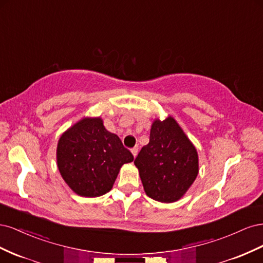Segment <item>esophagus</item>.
Instances as JSON below:
<instances>
[{
	"label": "esophagus",
	"mask_w": 263,
	"mask_h": 263,
	"mask_svg": "<svg viewBox=\"0 0 263 263\" xmlns=\"http://www.w3.org/2000/svg\"><path fill=\"white\" fill-rule=\"evenodd\" d=\"M132 154H133V156H134V157H136V156H137V154H138V147H134V148H132Z\"/></svg>",
	"instance_id": "1"
}]
</instances>
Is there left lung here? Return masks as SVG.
<instances>
[{"instance_id": "1", "label": "left lung", "mask_w": 263, "mask_h": 263, "mask_svg": "<svg viewBox=\"0 0 263 263\" xmlns=\"http://www.w3.org/2000/svg\"><path fill=\"white\" fill-rule=\"evenodd\" d=\"M134 163L146 194L162 203L180 200L198 173L196 149L171 116L154 122L149 144L141 148Z\"/></svg>"}]
</instances>
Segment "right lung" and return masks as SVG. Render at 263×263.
I'll use <instances>...</instances> for the list:
<instances>
[{"label": "right lung", "instance_id": "obj_1", "mask_svg": "<svg viewBox=\"0 0 263 263\" xmlns=\"http://www.w3.org/2000/svg\"><path fill=\"white\" fill-rule=\"evenodd\" d=\"M134 160L117 135L98 118H83L62 135L57 147L61 177L78 195L97 197L112 189L119 169Z\"/></svg>", "mask_w": 263, "mask_h": 263}]
</instances>
